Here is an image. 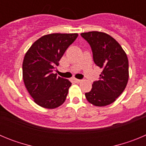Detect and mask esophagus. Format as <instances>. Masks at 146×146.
I'll return each instance as SVG.
<instances>
[{
  "label": "esophagus",
  "mask_w": 146,
  "mask_h": 146,
  "mask_svg": "<svg viewBox=\"0 0 146 146\" xmlns=\"http://www.w3.org/2000/svg\"><path fill=\"white\" fill-rule=\"evenodd\" d=\"M74 81L75 82H77V83H79V82H81V80H79V79H76V78H74Z\"/></svg>",
  "instance_id": "esophagus-1"
}]
</instances>
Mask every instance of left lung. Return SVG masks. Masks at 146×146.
I'll list each match as a JSON object with an SVG mask.
<instances>
[{
	"label": "left lung",
	"instance_id": "left-lung-1",
	"mask_svg": "<svg viewBox=\"0 0 146 146\" xmlns=\"http://www.w3.org/2000/svg\"><path fill=\"white\" fill-rule=\"evenodd\" d=\"M80 35L91 46L94 63L102 69L99 80L94 81L91 91L85 95L95 106H106L115 101L127 85V55L116 40L107 33L91 31Z\"/></svg>",
	"mask_w": 146,
	"mask_h": 146
}]
</instances>
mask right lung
I'll return each instance as SVG.
<instances>
[{"label":"right lung","mask_w":146,"mask_h":146,"mask_svg":"<svg viewBox=\"0 0 146 146\" xmlns=\"http://www.w3.org/2000/svg\"><path fill=\"white\" fill-rule=\"evenodd\" d=\"M77 33H51L36 40L25 54L23 77L28 93L38 105L54 109L65 102L72 82L53 70Z\"/></svg>","instance_id":"obj_1"}]
</instances>
